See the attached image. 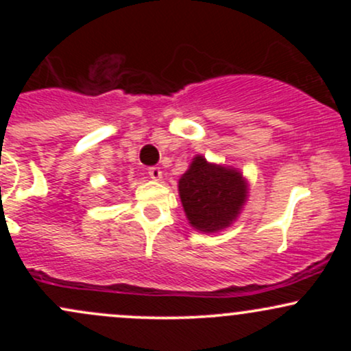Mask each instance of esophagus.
<instances>
[{
	"label": "esophagus",
	"mask_w": 351,
	"mask_h": 351,
	"mask_svg": "<svg viewBox=\"0 0 351 351\" xmlns=\"http://www.w3.org/2000/svg\"><path fill=\"white\" fill-rule=\"evenodd\" d=\"M148 175H150V178L152 180H155V181H160L163 178V171L160 170L158 167H152V168H148Z\"/></svg>",
	"instance_id": "esophagus-1"
}]
</instances>
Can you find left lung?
Returning <instances> with one entry per match:
<instances>
[{"label":"left lung","mask_w":351,"mask_h":351,"mask_svg":"<svg viewBox=\"0 0 351 351\" xmlns=\"http://www.w3.org/2000/svg\"><path fill=\"white\" fill-rule=\"evenodd\" d=\"M178 193L189 226L211 234L231 226L243 213L249 181L239 168L196 155L178 180Z\"/></svg>","instance_id":"8db88e82"}]
</instances>
